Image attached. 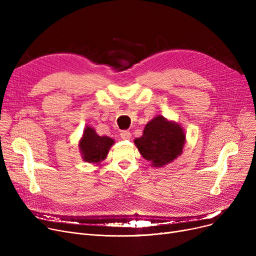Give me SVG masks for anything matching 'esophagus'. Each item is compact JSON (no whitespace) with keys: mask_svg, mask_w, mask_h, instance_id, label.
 <instances>
[{"mask_svg":"<svg viewBox=\"0 0 256 256\" xmlns=\"http://www.w3.org/2000/svg\"><path fill=\"white\" fill-rule=\"evenodd\" d=\"M120 137L124 140H128L132 137V134L128 130H121L120 132Z\"/></svg>","mask_w":256,"mask_h":256,"instance_id":"esophagus-1","label":"esophagus"}]
</instances>
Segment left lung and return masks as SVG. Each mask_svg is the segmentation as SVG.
Masks as SVG:
<instances>
[{
    "mask_svg": "<svg viewBox=\"0 0 256 256\" xmlns=\"http://www.w3.org/2000/svg\"><path fill=\"white\" fill-rule=\"evenodd\" d=\"M135 144L152 166L162 167L182 154L184 132L180 124L156 116L145 126L142 137L135 139Z\"/></svg>",
    "mask_w": 256,
    "mask_h": 256,
    "instance_id": "obj_1",
    "label": "left lung"
}]
</instances>
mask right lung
I'll return each instance as SVG.
<instances>
[{
	"instance_id": "1",
	"label": "right lung",
	"mask_w": 256,
	"mask_h": 256,
	"mask_svg": "<svg viewBox=\"0 0 256 256\" xmlns=\"http://www.w3.org/2000/svg\"><path fill=\"white\" fill-rule=\"evenodd\" d=\"M113 144V139L106 136L100 137L93 128L87 126L78 146L80 152L83 154V158L86 162L98 163L106 156L110 147Z\"/></svg>"
}]
</instances>
